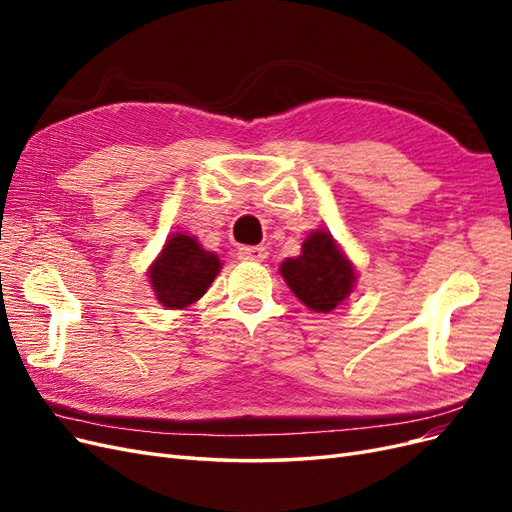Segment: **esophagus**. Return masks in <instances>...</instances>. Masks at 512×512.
I'll use <instances>...</instances> for the list:
<instances>
[{"label": "esophagus", "mask_w": 512, "mask_h": 512, "mask_svg": "<svg viewBox=\"0 0 512 512\" xmlns=\"http://www.w3.org/2000/svg\"><path fill=\"white\" fill-rule=\"evenodd\" d=\"M237 254L241 260H265L269 256L267 247H262V245H241Z\"/></svg>", "instance_id": "esophagus-1"}]
</instances>
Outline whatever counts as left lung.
<instances>
[{
    "label": "left lung",
    "instance_id": "left-lung-1",
    "mask_svg": "<svg viewBox=\"0 0 512 512\" xmlns=\"http://www.w3.org/2000/svg\"><path fill=\"white\" fill-rule=\"evenodd\" d=\"M280 273L305 307L329 314L342 305L356 286V267L327 228H314L301 245V254L286 258Z\"/></svg>",
    "mask_w": 512,
    "mask_h": 512
}]
</instances>
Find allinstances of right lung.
<instances>
[{
    "label": "right lung",
    "mask_w": 512,
    "mask_h": 512,
    "mask_svg": "<svg viewBox=\"0 0 512 512\" xmlns=\"http://www.w3.org/2000/svg\"><path fill=\"white\" fill-rule=\"evenodd\" d=\"M220 271L218 254L205 250L194 235L179 230L166 239L149 265L147 277L162 307L185 309L203 297Z\"/></svg>",
    "instance_id": "obj_1"
}]
</instances>
